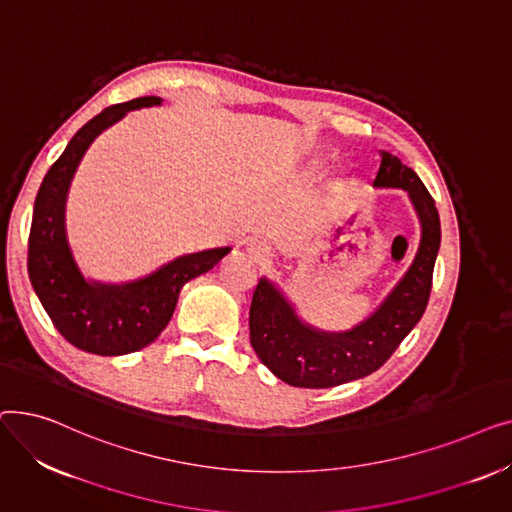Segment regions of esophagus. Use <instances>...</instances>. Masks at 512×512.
<instances>
[{
	"mask_svg": "<svg viewBox=\"0 0 512 512\" xmlns=\"http://www.w3.org/2000/svg\"><path fill=\"white\" fill-rule=\"evenodd\" d=\"M251 253H253V257H255L257 261H267V257H270V251H267L263 245H255V247L251 249Z\"/></svg>",
	"mask_w": 512,
	"mask_h": 512,
	"instance_id": "obj_1",
	"label": "esophagus"
}]
</instances>
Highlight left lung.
<instances>
[{"label": "left lung", "instance_id": "1", "mask_svg": "<svg viewBox=\"0 0 512 512\" xmlns=\"http://www.w3.org/2000/svg\"><path fill=\"white\" fill-rule=\"evenodd\" d=\"M380 155L373 186L409 193L421 224L417 255L382 305L346 332H324L305 324L274 282L259 280L249 313L251 344L261 363L290 386L332 388L365 378L392 357L427 307L440 249V215L419 176L396 155Z\"/></svg>", "mask_w": 512, "mask_h": 512}]
</instances>
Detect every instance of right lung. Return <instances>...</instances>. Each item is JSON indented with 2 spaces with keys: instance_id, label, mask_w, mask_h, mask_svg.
<instances>
[{
  "instance_id": "right-lung-1",
  "label": "right lung",
  "mask_w": 512,
  "mask_h": 512,
  "mask_svg": "<svg viewBox=\"0 0 512 512\" xmlns=\"http://www.w3.org/2000/svg\"><path fill=\"white\" fill-rule=\"evenodd\" d=\"M161 105L159 97H139L105 107L70 139L45 174L33 209L29 236V278L53 326L76 348L118 357L151 344L176 309L182 286L218 265L230 247L176 257L153 274L103 284L87 280L72 255L66 234V199L74 172L99 134L126 112Z\"/></svg>"
}]
</instances>
